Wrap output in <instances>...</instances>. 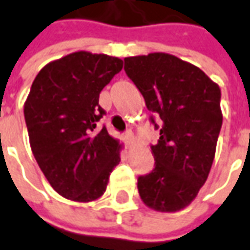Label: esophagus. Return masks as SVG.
Returning a JSON list of instances; mask_svg holds the SVG:
<instances>
[{
	"instance_id": "1",
	"label": "esophagus",
	"mask_w": 250,
	"mask_h": 250,
	"mask_svg": "<svg viewBox=\"0 0 250 250\" xmlns=\"http://www.w3.org/2000/svg\"><path fill=\"white\" fill-rule=\"evenodd\" d=\"M125 142L127 148H131V146H133L134 138H133V133H131V131H127V133L125 134Z\"/></svg>"
}]
</instances>
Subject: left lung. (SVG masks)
<instances>
[{
  "label": "left lung",
  "instance_id": "left-lung-1",
  "mask_svg": "<svg viewBox=\"0 0 250 250\" xmlns=\"http://www.w3.org/2000/svg\"><path fill=\"white\" fill-rule=\"evenodd\" d=\"M125 70L162 120L158 144L151 146L155 168L138 177L140 196L153 210H181L196 198L213 165L223 123L219 84L165 52L125 58Z\"/></svg>",
  "mask_w": 250,
  "mask_h": 250
}]
</instances>
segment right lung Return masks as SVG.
<instances>
[{"instance_id": "right-lung-1", "label": "right lung", "mask_w": 250, "mask_h": 250, "mask_svg": "<svg viewBox=\"0 0 250 250\" xmlns=\"http://www.w3.org/2000/svg\"><path fill=\"white\" fill-rule=\"evenodd\" d=\"M123 61L77 51L44 66L24 102L31 152L51 187L74 202H92L106 191L120 162L122 144L97 122L105 115L99 94Z\"/></svg>"}]
</instances>
